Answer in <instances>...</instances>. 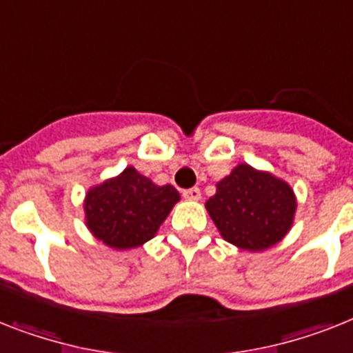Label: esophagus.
I'll return each mask as SVG.
<instances>
[{
    "instance_id": "34e87169",
    "label": "esophagus",
    "mask_w": 353,
    "mask_h": 353,
    "mask_svg": "<svg viewBox=\"0 0 353 353\" xmlns=\"http://www.w3.org/2000/svg\"><path fill=\"white\" fill-rule=\"evenodd\" d=\"M182 194H183V198H188V200H200V189L198 188L183 189Z\"/></svg>"
}]
</instances>
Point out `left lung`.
I'll return each instance as SVG.
<instances>
[{
  "instance_id": "1",
  "label": "left lung",
  "mask_w": 353,
  "mask_h": 353,
  "mask_svg": "<svg viewBox=\"0 0 353 353\" xmlns=\"http://www.w3.org/2000/svg\"><path fill=\"white\" fill-rule=\"evenodd\" d=\"M205 208L227 241L245 250H263L288 232L296 198L287 182L240 164L218 182Z\"/></svg>"
}]
</instances>
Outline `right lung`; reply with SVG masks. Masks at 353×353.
Wrapping results in <instances>:
<instances>
[{"label": "right lung", "mask_w": 353, "mask_h": 353, "mask_svg": "<svg viewBox=\"0 0 353 353\" xmlns=\"http://www.w3.org/2000/svg\"><path fill=\"white\" fill-rule=\"evenodd\" d=\"M180 200L173 185H155L135 168L90 189L86 223L97 240L113 249H131L151 240Z\"/></svg>", "instance_id": "1"}]
</instances>
